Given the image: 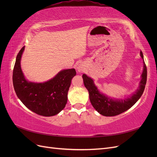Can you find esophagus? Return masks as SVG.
I'll use <instances>...</instances> for the list:
<instances>
[{
  "instance_id": "34e87169",
  "label": "esophagus",
  "mask_w": 157,
  "mask_h": 157,
  "mask_svg": "<svg viewBox=\"0 0 157 157\" xmlns=\"http://www.w3.org/2000/svg\"><path fill=\"white\" fill-rule=\"evenodd\" d=\"M83 69L84 68L82 67V66H81V65H78V67H77V70H78V72H80V71H82Z\"/></svg>"
}]
</instances>
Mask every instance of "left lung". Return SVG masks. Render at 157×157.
<instances>
[{
  "label": "left lung",
  "instance_id": "8db88e82",
  "mask_svg": "<svg viewBox=\"0 0 157 157\" xmlns=\"http://www.w3.org/2000/svg\"><path fill=\"white\" fill-rule=\"evenodd\" d=\"M140 55L144 59L143 53L141 51L140 52ZM147 67L144 62V71L141 75L139 89L130 96V98L125 99H114L105 96L98 91L91 78L84 74L82 75V78L84 86L89 92L90 102L94 108L103 116L113 117L120 115L122 113L127 111L134 105L141 98V95L144 93L147 82Z\"/></svg>",
  "mask_w": 157,
  "mask_h": 157
}]
</instances>
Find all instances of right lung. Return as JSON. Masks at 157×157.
<instances>
[{
    "mask_svg": "<svg viewBox=\"0 0 157 157\" xmlns=\"http://www.w3.org/2000/svg\"><path fill=\"white\" fill-rule=\"evenodd\" d=\"M25 46L17 55L13 70V85L17 96L31 111L44 117L58 114L65 107L71 80L76 75L75 69L60 71L44 83L28 82L22 73L21 57Z\"/></svg>",
    "mask_w": 157,
    "mask_h": 157,
    "instance_id": "add662e5",
    "label": "right lung"
}]
</instances>
